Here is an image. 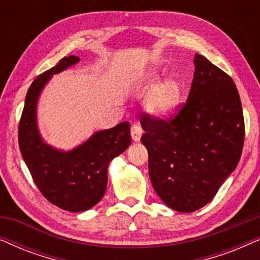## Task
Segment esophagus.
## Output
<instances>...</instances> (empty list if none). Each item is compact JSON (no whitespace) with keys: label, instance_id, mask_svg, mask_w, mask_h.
I'll list each match as a JSON object with an SVG mask.
<instances>
[{"label":"esophagus","instance_id":"34e87169","mask_svg":"<svg viewBox=\"0 0 260 260\" xmlns=\"http://www.w3.org/2000/svg\"><path fill=\"white\" fill-rule=\"evenodd\" d=\"M142 134H143V130H142V127L140 125H137V124L131 125V137H133V140L135 142L141 140Z\"/></svg>","mask_w":260,"mask_h":260}]
</instances>
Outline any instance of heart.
<instances>
[{"mask_svg":"<svg viewBox=\"0 0 260 260\" xmlns=\"http://www.w3.org/2000/svg\"><path fill=\"white\" fill-rule=\"evenodd\" d=\"M158 81L157 74H152L149 84L155 85ZM181 97V86L175 80H167L159 85L147 98V108L157 116H167L176 108Z\"/></svg>","mask_w":260,"mask_h":260,"instance_id":"1","label":"heart"}]
</instances>
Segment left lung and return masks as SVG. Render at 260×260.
<instances>
[{"instance_id":"8db88e82","label":"left lung","mask_w":260,"mask_h":260,"mask_svg":"<svg viewBox=\"0 0 260 260\" xmlns=\"http://www.w3.org/2000/svg\"><path fill=\"white\" fill-rule=\"evenodd\" d=\"M187 101L169 117L141 113V142L161 200L177 212L207 205L243 152L245 123L239 92L229 74L195 54Z\"/></svg>"}]
</instances>
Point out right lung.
<instances>
[{
  "label": "right lung",
  "mask_w": 260,
  "mask_h": 260,
  "mask_svg": "<svg viewBox=\"0 0 260 260\" xmlns=\"http://www.w3.org/2000/svg\"><path fill=\"white\" fill-rule=\"evenodd\" d=\"M79 61L76 55L62 58L54 67L37 77L28 88L19 123L21 155L41 194L56 207L84 212L104 197L108 166L131 143L130 123L123 122L93 136L70 152L58 151L41 141L37 127V102L52 74Z\"/></svg>",
  "instance_id": "right-lung-1"
}]
</instances>
